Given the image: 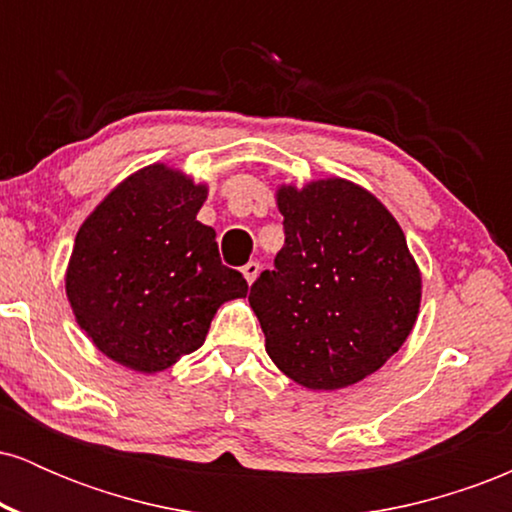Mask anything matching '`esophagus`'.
Listing matches in <instances>:
<instances>
[{
  "label": "esophagus",
  "instance_id": "34e87169",
  "mask_svg": "<svg viewBox=\"0 0 512 512\" xmlns=\"http://www.w3.org/2000/svg\"><path fill=\"white\" fill-rule=\"evenodd\" d=\"M240 272H243V276H245V281H248V284H252V281L257 279V274H260V262H255V260H250L248 264H245L243 269H240Z\"/></svg>",
  "mask_w": 512,
  "mask_h": 512
}]
</instances>
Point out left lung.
I'll use <instances>...</instances> for the list:
<instances>
[{
    "label": "left lung",
    "instance_id": "obj_1",
    "mask_svg": "<svg viewBox=\"0 0 512 512\" xmlns=\"http://www.w3.org/2000/svg\"><path fill=\"white\" fill-rule=\"evenodd\" d=\"M284 248L250 289L274 366L308 390H342L385 366L414 330L421 269L395 216L344 178L279 185Z\"/></svg>",
    "mask_w": 512,
    "mask_h": 512
}]
</instances>
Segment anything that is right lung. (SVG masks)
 <instances>
[{
    "label": "right lung",
    "mask_w": 512,
    "mask_h": 512,
    "mask_svg": "<svg viewBox=\"0 0 512 512\" xmlns=\"http://www.w3.org/2000/svg\"><path fill=\"white\" fill-rule=\"evenodd\" d=\"M207 182L166 163L125 178L76 233L64 289L98 351L154 375L207 339L216 310L248 296L221 264L216 231L197 221Z\"/></svg>",
    "instance_id": "obj_1"
}]
</instances>
